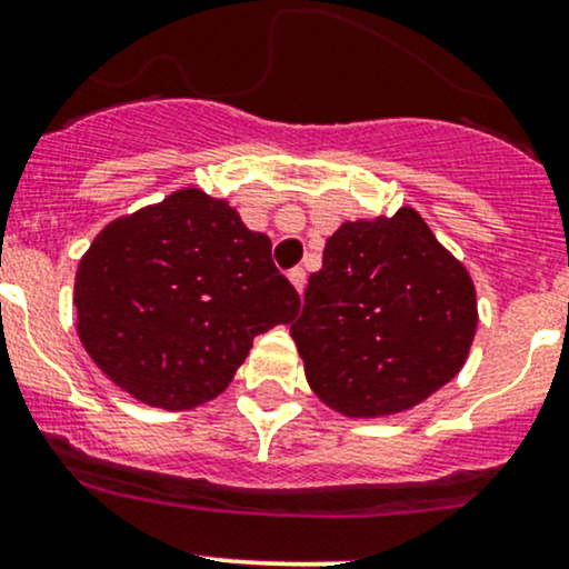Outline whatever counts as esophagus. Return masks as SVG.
Masks as SVG:
<instances>
[{"label":"esophagus","mask_w":569,"mask_h":569,"mask_svg":"<svg viewBox=\"0 0 569 569\" xmlns=\"http://www.w3.org/2000/svg\"><path fill=\"white\" fill-rule=\"evenodd\" d=\"M287 277H290V282L296 284L298 292H303V287H307V271H303V268H292Z\"/></svg>","instance_id":"34e87169"}]
</instances>
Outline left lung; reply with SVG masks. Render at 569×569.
Instances as JSON below:
<instances>
[{
  "label": "left lung",
  "instance_id": "8db88e82",
  "mask_svg": "<svg viewBox=\"0 0 569 569\" xmlns=\"http://www.w3.org/2000/svg\"><path fill=\"white\" fill-rule=\"evenodd\" d=\"M475 284L418 211L347 222L328 238L290 336L317 396L350 418L429 399L467 360Z\"/></svg>",
  "mask_w": 569,
  "mask_h": 569
}]
</instances>
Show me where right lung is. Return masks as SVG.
<instances>
[{
    "label": "right lung",
    "instance_id": "obj_1",
    "mask_svg": "<svg viewBox=\"0 0 569 569\" xmlns=\"http://www.w3.org/2000/svg\"><path fill=\"white\" fill-rule=\"evenodd\" d=\"M298 307L271 238L200 189L116 219L76 277L89 356L127 393L164 409L222 393L254 336L290 322Z\"/></svg>",
    "mask_w": 569,
    "mask_h": 569
}]
</instances>
